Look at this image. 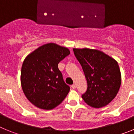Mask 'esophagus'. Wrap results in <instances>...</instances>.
<instances>
[{"label":"esophagus","mask_w":134,"mask_h":134,"mask_svg":"<svg viewBox=\"0 0 134 134\" xmlns=\"http://www.w3.org/2000/svg\"><path fill=\"white\" fill-rule=\"evenodd\" d=\"M71 87H72V88L73 89H75L76 87V86L75 84H73V85H72V86H71Z\"/></svg>","instance_id":"34e87169"}]
</instances>
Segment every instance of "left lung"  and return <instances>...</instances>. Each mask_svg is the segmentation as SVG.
Here are the masks:
<instances>
[{
  "mask_svg": "<svg viewBox=\"0 0 134 134\" xmlns=\"http://www.w3.org/2000/svg\"><path fill=\"white\" fill-rule=\"evenodd\" d=\"M87 81L82 98L91 107L99 108L109 103L118 94L121 77L118 62L96 49H73Z\"/></svg>",
  "mask_w": 134,
  "mask_h": 134,
  "instance_id": "left-lung-1",
  "label": "left lung"
}]
</instances>
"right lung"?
<instances>
[{"label":"right lung","instance_id":"obj_1","mask_svg":"<svg viewBox=\"0 0 134 134\" xmlns=\"http://www.w3.org/2000/svg\"><path fill=\"white\" fill-rule=\"evenodd\" d=\"M69 54L68 48L52 43L41 46L25 59L21 86L26 97L35 106L52 109L66 98L70 86L65 83L58 64Z\"/></svg>","mask_w":134,"mask_h":134}]
</instances>
